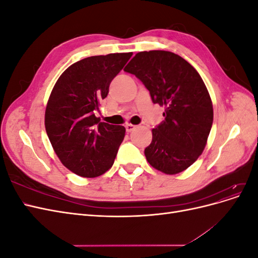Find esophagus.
<instances>
[{
  "label": "esophagus",
  "mask_w": 258,
  "mask_h": 258,
  "mask_svg": "<svg viewBox=\"0 0 258 258\" xmlns=\"http://www.w3.org/2000/svg\"><path fill=\"white\" fill-rule=\"evenodd\" d=\"M126 130H127V132H131V131H134L136 128H137V126H135V124H132V123H127L126 126Z\"/></svg>",
  "instance_id": "34e87169"
}]
</instances>
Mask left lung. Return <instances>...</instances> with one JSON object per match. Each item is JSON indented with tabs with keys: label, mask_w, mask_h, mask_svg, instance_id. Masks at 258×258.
I'll use <instances>...</instances> for the list:
<instances>
[{
	"label": "left lung",
	"mask_w": 258,
	"mask_h": 258,
	"mask_svg": "<svg viewBox=\"0 0 258 258\" xmlns=\"http://www.w3.org/2000/svg\"><path fill=\"white\" fill-rule=\"evenodd\" d=\"M150 91L154 103L166 106L144 154L166 174L190 167L204 152L213 123V105L199 73L178 54L166 50L138 52L123 69Z\"/></svg>",
	"instance_id": "1"
}]
</instances>
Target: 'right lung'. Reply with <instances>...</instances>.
<instances>
[{
    "label": "right lung",
    "instance_id": "add662e5",
    "mask_svg": "<svg viewBox=\"0 0 258 258\" xmlns=\"http://www.w3.org/2000/svg\"><path fill=\"white\" fill-rule=\"evenodd\" d=\"M131 56L110 53L77 61L61 74L50 93L46 132L60 161L77 175L96 177L113 166L126 129L100 121L95 113Z\"/></svg>",
    "mask_w": 258,
    "mask_h": 258
}]
</instances>
